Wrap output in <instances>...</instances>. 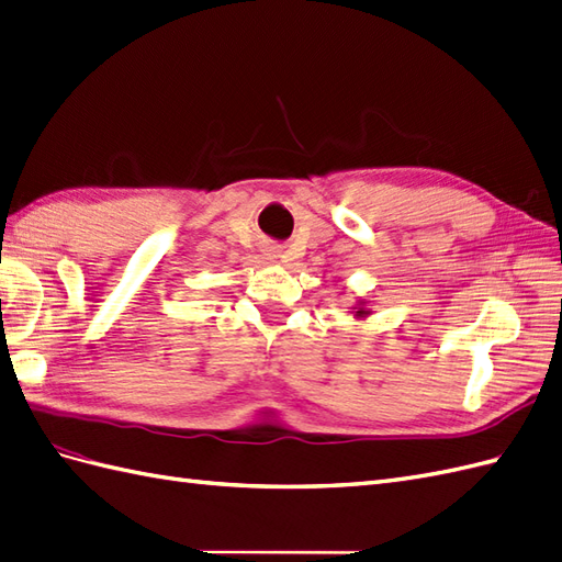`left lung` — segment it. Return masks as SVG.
Instances as JSON below:
<instances>
[{
  "label": "left lung",
  "mask_w": 562,
  "mask_h": 562,
  "mask_svg": "<svg viewBox=\"0 0 562 562\" xmlns=\"http://www.w3.org/2000/svg\"><path fill=\"white\" fill-rule=\"evenodd\" d=\"M358 314H364V310H358Z\"/></svg>",
  "instance_id": "left-lung-1"
}]
</instances>
